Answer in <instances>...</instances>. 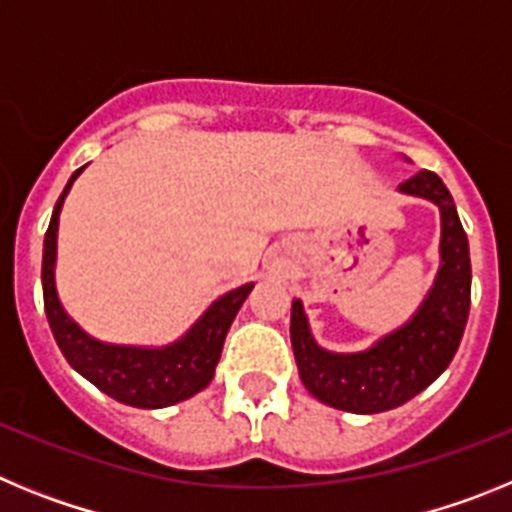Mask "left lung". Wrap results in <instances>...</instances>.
I'll return each mask as SVG.
<instances>
[{
    "label": "left lung",
    "mask_w": 512,
    "mask_h": 512,
    "mask_svg": "<svg viewBox=\"0 0 512 512\" xmlns=\"http://www.w3.org/2000/svg\"><path fill=\"white\" fill-rule=\"evenodd\" d=\"M400 189L441 207L443 264L418 315L364 354H328L312 341L302 302L292 305L289 338L302 384L320 402L348 413H384L413 400L451 364L467 328L472 264L451 192L428 169L410 176Z\"/></svg>",
    "instance_id": "obj_1"
}]
</instances>
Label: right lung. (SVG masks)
Here are the masks:
<instances>
[{
  "mask_svg": "<svg viewBox=\"0 0 512 512\" xmlns=\"http://www.w3.org/2000/svg\"><path fill=\"white\" fill-rule=\"evenodd\" d=\"M84 169V166H81ZM76 169L69 184L53 207L51 225L45 230L43 243V305L48 325L53 330L61 354L81 377H87L104 395L133 408H166L174 402L205 390L215 377V366L223 354V343L235 312L241 310L243 300L253 284L233 289L223 295L200 318V323L174 346L166 348H130L99 343L81 333L74 320L63 312L53 287V264H56V230L58 212L69 194L71 184L81 174Z\"/></svg>",
  "mask_w": 512,
  "mask_h": 512,
  "instance_id": "1",
  "label": "right lung"
}]
</instances>
